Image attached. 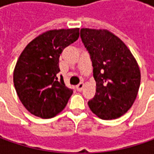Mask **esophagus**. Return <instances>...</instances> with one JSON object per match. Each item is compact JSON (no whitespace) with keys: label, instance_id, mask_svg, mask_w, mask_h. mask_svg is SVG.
Listing matches in <instances>:
<instances>
[{"label":"esophagus","instance_id":"1","mask_svg":"<svg viewBox=\"0 0 154 154\" xmlns=\"http://www.w3.org/2000/svg\"><path fill=\"white\" fill-rule=\"evenodd\" d=\"M83 87H84V83H83V82H80V83H79V84L76 86V88H77V90H78L79 92H80V91L83 89Z\"/></svg>","mask_w":154,"mask_h":154}]
</instances>
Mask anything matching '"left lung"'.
Returning a JSON list of instances; mask_svg holds the SVG:
<instances>
[{"instance_id": "8db88e82", "label": "left lung", "mask_w": 154, "mask_h": 154, "mask_svg": "<svg viewBox=\"0 0 154 154\" xmlns=\"http://www.w3.org/2000/svg\"><path fill=\"white\" fill-rule=\"evenodd\" d=\"M96 81L95 96L88 106L103 120L124 115L138 94L140 71L131 51L115 34L104 29H80Z\"/></svg>"}]
</instances>
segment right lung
<instances>
[{"mask_svg":"<svg viewBox=\"0 0 154 154\" xmlns=\"http://www.w3.org/2000/svg\"><path fill=\"white\" fill-rule=\"evenodd\" d=\"M79 28L51 30L38 35L22 51L14 70V84L25 108L41 118H52L67 105L73 90L60 72L62 51L79 38Z\"/></svg>","mask_w":154,"mask_h":154,"instance_id":"obj_1","label":"right lung"}]
</instances>
